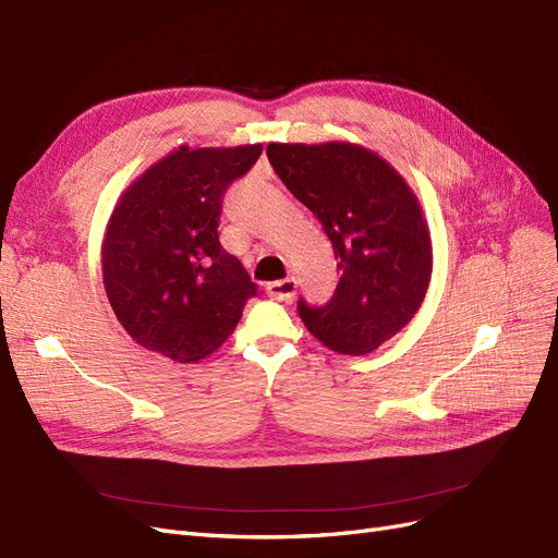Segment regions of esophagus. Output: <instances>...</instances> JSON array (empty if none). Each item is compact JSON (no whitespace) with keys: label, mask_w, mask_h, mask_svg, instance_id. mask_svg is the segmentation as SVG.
<instances>
[{"label":"esophagus","mask_w":558,"mask_h":558,"mask_svg":"<svg viewBox=\"0 0 558 558\" xmlns=\"http://www.w3.org/2000/svg\"><path fill=\"white\" fill-rule=\"evenodd\" d=\"M266 292H268V296H274L276 301L290 303L296 296V280L294 278H282V280H276V282H268Z\"/></svg>","instance_id":"esophagus-1"}]
</instances>
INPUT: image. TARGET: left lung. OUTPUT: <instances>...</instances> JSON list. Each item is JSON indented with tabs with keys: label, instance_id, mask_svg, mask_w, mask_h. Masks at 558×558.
<instances>
[{
	"label": "left lung",
	"instance_id": "1",
	"mask_svg": "<svg viewBox=\"0 0 558 558\" xmlns=\"http://www.w3.org/2000/svg\"><path fill=\"white\" fill-rule=\"evenodd\" d=\"M280 181L322 222L338 259L333 299L299 315L322 345L362 356L397 336L426 296L434 247L405 178L348 141L268 143Z\"/></svg>",
	"mask_w": 558,
	"mask_h": 558
}]
</instances>
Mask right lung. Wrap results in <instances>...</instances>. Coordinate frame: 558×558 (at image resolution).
Segmentation results:
<instances>
[{"instance_id":"obj_1","label":"right lung","mask_w":558,"mask_h":558,"mask_svg":"<svg viewBox=\"0 0 558 558\" xmlns=\"http://www.w3.org/2000/svg\"><path fill=\"white\" fill-rule=\"evenodd\" d=\"M259 155L262 143L178 146L118 196L101 241L104 290L141 348L192 364L236 329L257 284L218 227L225 190Z\"/></svg>"}]
</instances>
